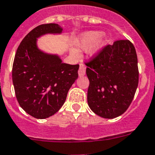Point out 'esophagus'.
Instances as JSON below:
<instances>
[{"label": "esophagus", "mask_w": 155, "mask_h": 155, "mask_svg": "<svg viewBox=\"0 0 155 155\" xmlns=\"http://www.w3.org/2000/svg\"><path fill=\"white\" fill-rule=\"evenodd\" d=\"M86 66L84 64L81 63L80 64V67H79V70H78V75L79 76H83L86 74Z\"/></svg>", "instance_id": "obj_1"}]
</instances>
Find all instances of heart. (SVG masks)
Masks as SVG:
<instances>
[{"mask_svg": "<svg viewBox=\"0 0 155 155\" xmlns=\"http://www.w3.org/2000/svg\"><path fill=\"white\" fill-rule=\"evenodd\" d=\"M101 35L102 33L99 31H90L84 33L77 40V48L80 51H86L94 45V43L98 40V39ZM103 44H104V42H99V43L95 44L92 48V51H96L99 50L103 46ZM70 53L73 56H78L79 55L78 51L75 49H72Z\"/></svg>", "mask_w": 155, "mask_h": 155, "instance_id": "1", "label": "heart"}]
</instances>
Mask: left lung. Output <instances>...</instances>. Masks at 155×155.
Returning a JSON list of instances; mask_svg holds the SVG:
<instances>
[{"instance_id": "8db88e82", "label": "left lung", "mask_w": 155, "mask_h": 155, "mask_svg": "<svg viewBox=\"0 0 155 155\" xmlns=\"http://www.w3.org/2000/svg\"><path fill=\"white\" fill-rule=\"evenodd\" d=\"M86 75L90 85V108L103 118L113 119L129 108L138 86L137 56L128 39L107 45L89 61Z\"/></svg>"}]
</instances>
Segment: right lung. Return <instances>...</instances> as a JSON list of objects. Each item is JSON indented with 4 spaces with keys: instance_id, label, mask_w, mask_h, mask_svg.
Here are the masks:
<instances>
[{
    "instance_id": "right-lung-1",
    "label": "right lung",
    "mask_w": 155,
    "mask_h": 155,
    "mask_svg": "<svg viewBox=\"0 0 155 155\" xmlns=\"http://www.w3.org/2000/svg\"><path fill=\"white\" fill-rule=\"evenodd\" d=\"M58 24H43L26 35L14 56L12 78L19 105L26 113L45 119L60 110L68 91L78 78L79 64L63 63L58 56L41 51L37 38L45 34H60Z\"/></svg>"
}]
</instances>
